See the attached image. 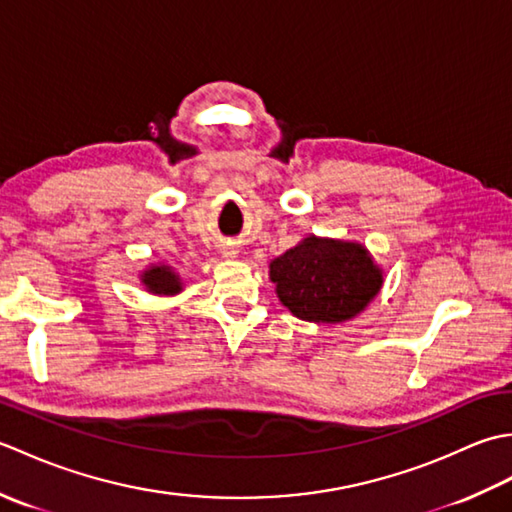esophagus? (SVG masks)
Listing matches in <instances>:
<instances>
[{"instance_id": "obj_1", "label": "esophagus", "mask_w": 512, "mask_h": 512, "mask_svg": "<svg viewBox=\"0 0 512 512\" xmlns=\"http://www.w3.org/2000/svg\"><path fill=\"white\" fill-rule=\"evenodd\" d=\"M224 257H228V259L237 257V248H224Z\"/></svg>"}]
</instances>
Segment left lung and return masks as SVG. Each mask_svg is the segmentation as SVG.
Segmentation results:
<instances>
[{
    "mask_svg": "<svg viewBox=\"0 0 512 512\" xmlns=\"http://www.w3.org/2000/svg\"><path fill=\"white\" fill-rule=\"evenodd\" d=\"M268 277L292 317L310 323L352 321L385 284L383 268L367 246L317 235L275 257Z\"/></svg>",
    "mask_w": 512,
    "mask_h": 512,
    "instance_id": "8db88e82",
    "label": "left lung"
}]
</instances>
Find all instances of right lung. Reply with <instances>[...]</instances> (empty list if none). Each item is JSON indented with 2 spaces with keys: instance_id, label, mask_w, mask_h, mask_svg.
I'll list each match as a JSON object with an SVG mask.
<instances>
[{
  "instance_id": "add662e5",
  "label": "right lung",
  "mask_w": 512,
  "mask_h": 512,
  "mask_svg": "<svg viewBox=\"0 0 512 512\" xmlns=\"http://www.w3.org/2000/svg\"><path fill=\"white\" fill-rule=\"evenodd\" d=\"M138 279L147 292L158 297H173L184 290L180 273H176V268L169 264H149Z\"/></svg>"
}]
</instances>
